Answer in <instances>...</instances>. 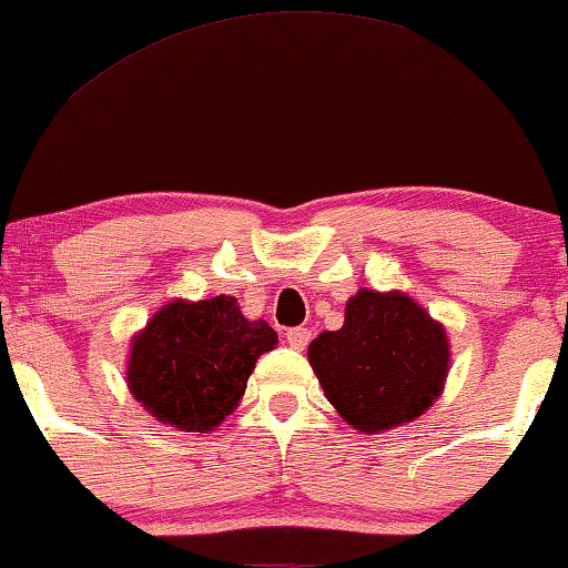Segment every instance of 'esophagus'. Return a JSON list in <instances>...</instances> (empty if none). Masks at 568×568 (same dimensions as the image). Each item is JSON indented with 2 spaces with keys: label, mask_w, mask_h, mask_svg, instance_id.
<instances>
[{
  "label": "esophagus",
  "mask_w": 568,
  "mask_h": 568,
  "mask_svg": "<svg viewBox=\"0 0 568 568\" xmlns=\"http://www.w3.org/2000/svg\"><path fill=\"white\" fill-rule=\"evenodd\" d=\"M286 343L295 351H305V345L311 343V332L305 326H295V329H286Z\"/></svg>",
  "instance_id": "1"
}]
</instances>
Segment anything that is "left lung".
Masks as SVG:
<instances>
[{
  "instance_id": "8db88e82",
  "label": "left lung",
  "mask_w": 568,
  "mask_h": 568,
  "mask_svg": "<svg viewBox=\"0 0 568 568\" xmlns=\"http://www.w3.org/2000/svg\"><path fill=\"white\" fill-rule=\"evenodd\" d=\"M308 362L337 415L375 436L436 404L452 351L444 324L406 292L358 290L345 303L343 326L308 345Z\"/></svg>"
}]
</instances>
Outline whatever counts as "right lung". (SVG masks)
<instances>
[{
	"mask_svg": "<svg viewBox=\"0 0 568 568\" xmlns=\"http://www.w3.org/2000/svg\"><path fill=\"white\" fill-rule=\"evenodd\" d=\"M268 322H250L236 297L172 300L132 335L126 388L162 425L210 433L236 409L263 353L276 348Z\"/></svg>",
	"mask_w": 568,
	"mask_h": 568,
	"instance_id": "1",
	"label": "right lung"
}]
</instances>
